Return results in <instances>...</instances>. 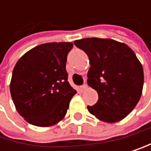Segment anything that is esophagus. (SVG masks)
I'll use <instances>...</instances> for the list:
<instances>
[{
  "mask_svg": "<svg viewBox=\"0 0 151 151\" xmlns=\"http://www.w3.org/2000/svg\"><path fill=\"white\" fill-rule=\"evenodd\" d=\"M86 89H87V84H86V83H84V84H82V85L81 86V91H84Z\"/></svg>",
  "mask_w": 151,
  "mask_h": 151,
  "instance_id": "34e87169",
  "label": "esophagus"
}]
</instances>
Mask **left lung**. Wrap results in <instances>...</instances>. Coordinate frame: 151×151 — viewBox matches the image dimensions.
Masks as SVG:
<instances>
[{
	"label": "left lung",
	"instance_id": "1",
	"mask_svg": "<svg viewBox=\"0 0 151 151\" xmlns=\"http://www.w3.org/2000/svg\"><path fill=\"white\" fill-rule=\"evenodd\" d=\"M74 44L90 59L87 82L99 95L97 103L88 106L90 113L109 123L124 119L139 102L144 82L134 51L111 39L86 38Z\"/></svg>",
	"mask_w": 151,
	"mask_h": 151
}]
</instances>
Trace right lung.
Here are the masks:
<instances>
[{"mask_svg":"<svg viewBox=\"0 0 151 151\" xmlns=\"http://www.w3.org/2000/svg\"><path fill=\"white\" fill-rule=\"evenodd\" d=\"M71 42H49L34 47L12 71L11 95L17 111L38 127L56 124L66 115L76 93L68 81L67 56Z\"/></svg>","mask_w":151,"mask_h":151,"instance_id":"obj_1","label":"right lung"}]
</instances>
